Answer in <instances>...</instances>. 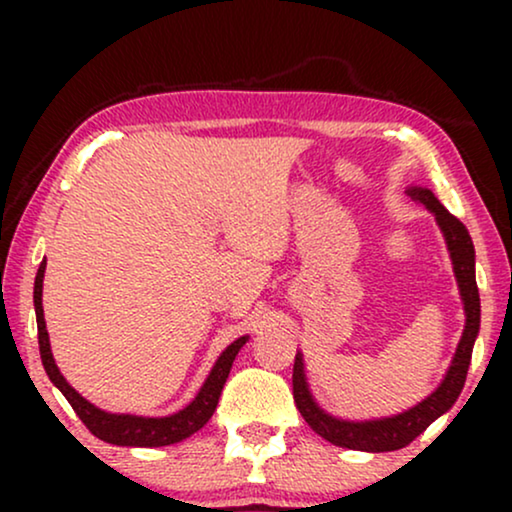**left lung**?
Here are the masks:
<instances>
[{"label": "left lung", "mask_w": 512, "mask_h": 512, "mask_svg": "<svg viewBox=\"0 0 512 512\" xmlns=\"http://www.w3.org/2000/svg\"><path fill=\"white\" fill-rule=\"evenodd\" d=\"M408 193L436 216L438 226L443 230L447 251H450L452 258L454 277H457L461 300H464L466 326L464 333H461L457 352H454L450 370L445 373V380L438 384V389L431 396H426L422 403H417L415 408L401 412V415L370 419V422H347V419H338L328 415L326 410H321L310 394V387H307L303 354H296V363H293V401H296L300 415H303L314 433H319L328 443L347 447V450H401V447L410 445L419 433L426 431V426L431 422H436L440 415H445L459 398L461 389H464L468 363H471L473 345L480 331V293L478 284H475V249L471 235H468L466 226L457 216H452L440 205L429 188L412 186Z\"/></svg>", "instance_id": "obj_1"}]
</instances>
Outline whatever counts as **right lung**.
Segmentation results:
<instances>
[{
	"instance_id": "add662e5",
	"label": "right lung",
	"mask_w": 512,
	"mask_h": 512,
	"mask_svg": "<svg viewBox=\"0 0 512 512\" xmlns=\"http://www.w3.org/2000/svg\"><path fill=\"white\" fill-rule=\"evenodd\" d=\"M44 270H46V258L41 261L37 270V279H34V312H37V328H39V352L41 363H44L46 375L51 377V382L62 391V396L67 398L76 415L83 424L88 426V431L97 436L104 443L111 445H128V447H163L174 445L179 440L193 436L195 431H200L202 426L209 422V417L214 415L216 403H219L221 389L228 380L230 368L237 352H240L244 342L249 340V335H242L235 342H230L219 359H216L212 373L207 375L205 384H202L198 396L186 405L184 410L174 412L170 417H137V415H114V412H104L95 408L93 403L86 401L79 391L69 387V382L62 377V373L55 366L51 342H48V331L44 321V307H41V291H44Z\"/></svg>"
}]
</instances>
